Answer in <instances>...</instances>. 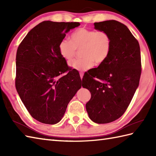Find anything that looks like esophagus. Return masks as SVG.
Returning a JSON list of instances; mask_svg holds the SVG:
<instances>
[{
    "label": "esophagus",
    "mask_w": 156,
    "mask_h": 156,
    "mask_svg": "<svg viewBox=\"0 0 156 156\" xmlns=\"http://www.w3.org/2000/svg\"><path fill=\"white\" fill-rule=\"evenodd\" d=\"M83 76H84V73L83 72H80V76L81 79H82V78H83Z\"/></svg>",
    "instance_id": "esophagus-1"
}]
</instances>
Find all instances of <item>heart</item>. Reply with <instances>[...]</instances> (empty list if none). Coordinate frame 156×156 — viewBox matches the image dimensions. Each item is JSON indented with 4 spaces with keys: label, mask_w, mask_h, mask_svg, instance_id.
Segmentation results:
<instances>
[{
    "label": "heart",
    "mask_w": 156,
    "mask_h": 156,
    "mask_svg": "<svg viewBox=\"0 0 156 156\" xmlns=\"http://www.w3.org/2000/svg\"><path fill=\"white\" fill-rule=\"evenodd\" d=\"M112 48V39L105 31L90 30L86 28L76 29L71 35V41L64 39L59 44V51L68 62L75 57L77 49H82L83 58L76 59L69 66L78 71H85L96 64H101L107 60Z\"/></svg>",
    "instance_id": "obj_1"
}]
</instances>
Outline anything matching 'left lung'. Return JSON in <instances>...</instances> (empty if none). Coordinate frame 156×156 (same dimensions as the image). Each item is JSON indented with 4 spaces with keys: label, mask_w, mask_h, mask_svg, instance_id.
<instances>
[{
    "label": "left lung",
    "mask_w": 156,
    "mask_h": 156,
    "mask_svg": "<svg viewBox=\"0 0 156 156\" xmlns=\"http://www.w3.org/2000/svg\"><path fill=\"white\" fill-rule=\"evenodd\" d=\"M94 25L111 35V51L107 60L85 73L82 87L91 94L86 104L89 117L103 124L121 117L130 104L140 83L141 53L138 41L122 23L110 20Z\"/></svg>",
    "instance_id": "left-lung-1"
}]
</instances>
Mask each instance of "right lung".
<instances>
[{"mask_svg": "<svg viewBox=\"0 0 156 156\" xmlns=\"http://www.w3.org/2000/svg\"><path fill=\"white\" fill-rule=\"evenodd\" d=\"M79 25L78 22L43 21L28 33L16 51V91L31 117L42 123L60 121L81 88L79 73L69 67L59 51L66 33Z\"/></svg>", "mask_w": 156, "mask_h": 156, "instance_id": "right-lung-1", "label": "right lung"}]
</instances>
